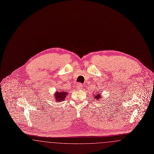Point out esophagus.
<instances>
[{"mask_svg":"<svg viewBox=\"0 0 154 154\" xmlns=\"http://www.w3.org/2000/svg\"><path fill=\"white\" fill-rule=\"evenodd\" d=\"M76 88H77V89L78 90H80V89L82 88V85L81 84H80V83H79V84H77Z\"/></svg>","mask_w":154,"mask_h":154,"instance_id":"34e87169","label":"esophagus"}]
</instances>
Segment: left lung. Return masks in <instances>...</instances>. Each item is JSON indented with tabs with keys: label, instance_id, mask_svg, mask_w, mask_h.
I'll list each match as a JSON object with an SVG mask.
<instances>
[{
	"label": "left lung",
	"instance_id": "1",
	"mask_svg": "<svg viewBox=\"0 0 154 154\" xmlns=\"http://www.w3.org/2000/svg\"><path fill=\"white\" fill-rule=\"evenodd\" d=\"M93 95H94V98L97 100L100 99L102 98V96L101 94H99V93H96L95 94H93Z\"/></svg>",
	"mask_w": 154,
	"mask_h": 154
}]
</instances>
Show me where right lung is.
<instances>
[{
  "mask_svg": "<svg viewBox=\"0 0 154 154\" xmlns=\"http://www.w3.org/2000/svg\"><path fill=\"white\" fill-rule=\"evenodd\" d=\"M67 94H68V92H67L66 91H57L54 95L56 102H63Z\"/></svg>",
  "mask_w": 154,
  "mask_h": 154,
  "instance_id": "1",
  "label": "right lung"
}]
</instances>
